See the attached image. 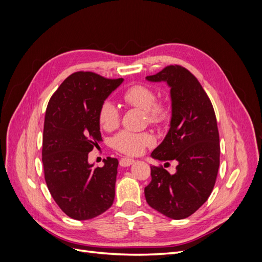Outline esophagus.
Segmentation results:
<instances>
[{
	"label": "esophagus",
	"instance_id": "esophagus-1",
	"mask_svg": "<svg viewBox=\"0 0 262 262\" xmlns=\"http://www.w3.org/2000/svg\"><path fill=\"white\" fill-rule=\"evenodd\" d=\"M134 162V160H132V158H128V157H124V158H121L120 160V166H122V167H128V166H131Z\"/></svg>",
	"mask_w": 262,
	"mask_h": 262
}]
</instances>
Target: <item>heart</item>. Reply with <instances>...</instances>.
Returning a JSON list of instances; mask_svg holds the SVG:
<instances>
[{"label": "heart", "instance_id": "obj_1", "mask_svg": "<svg viewBox=\"0 0 262 262\" xmlns=\"http://www.w3.org/2000/svg\"><path fill=\"white\" fill-rule=\"evenodd\" d=\"M122 98L125 104L145 112L149 123L162 124L169 120L170 109L165 105L157 104L156 94L148 86L140 84L130 86L124 91ZM98 120L101 128L106 131H112L117 128L120 115L113 101L106 100L102 102L98 113ZM152 143L153 139L148 134L132 133L129 131H121L112 140L115 149L128 155H139Z\"/></svg>", "mask_w": 262, "mask_h": 262}]
</instances>
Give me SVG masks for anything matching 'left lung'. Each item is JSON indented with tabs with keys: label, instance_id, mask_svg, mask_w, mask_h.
Masks as SVG:
<instances>
[{
	"label": "left lung",
	"instance_id": "obj_1",
	"mask_svg": "<svg viewBox=\"0 0 262 262\" xmlns=\"http://www.w3.org/2000/svg\"><path fill=\"white\" fill-rule=\"evenodd\" d=\"M145 78L170 89L169 129L150 157L177 162L175 173L150 166L152 181L144 189L145 199L163 215L182 220L208 200L215 185L220 166L215 114L207 93L185 68L169 66Z\"/></svg>",
	"mask_w": 262,
	"mask_h": 262
}]
</instances>
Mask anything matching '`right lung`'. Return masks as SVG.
<instances>
[{
	"label": "right lung",
	"mask_w": 262,
	"mask_h": 262,
	"mask_svg": "<svg viewBox=\"0 0 262 262\" xmlns=\"http://www.w3.org/2000/svg\"><path fill=\"white\" fill-rule=\"evenodd\" d=\"M122 82L123 78L76 72L60 85L47 107L45 179L55 203L74 220L96 217L114 203L119 162L107 157L102 167H94L89 153L101 140L100 106Z\"/></svg>",
	"instance_id": "right-lung-1"
}]
</instances>
